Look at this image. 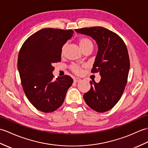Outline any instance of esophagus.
<instances>
[{"label": "esophagus", "mask_w": 148, "mask_h": 148, "mask_svg": "<svg viewBox=\"0 0 148 148\" xmlns=\"http://www.w3.org/2000/svg\"><path fill=\"white\" fill-rule=\"evenodd\" d=\"M81 80H82L80 79V78H74V79H73L74 82H75V83L79 82H80Z\"/></svg>", "instance_id": "obj_1"}]
</instances>
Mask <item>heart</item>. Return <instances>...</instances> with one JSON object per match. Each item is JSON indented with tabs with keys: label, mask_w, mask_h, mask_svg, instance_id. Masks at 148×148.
I'll return each instance as SVG.
<instances>
[{
	"label": "heart",
	"mask_w": 148,
	"mask_h": 148,
	"mask_svg": "<svg viewBox=\"0 0 148 148\" xmlns=\"http://www.w3.org/2000/svg\"><path fill=\"white\" fill-rule=\"evenodd\" d=\"M78 43H79V45L82 50H84L85 49H87L88 47H94V44L93 42L92 41L90 38L87 37H82L78 40ZM66 45H64L61 49V54H63L64 50H65ZM71 69L73 72L79 75L82 73V67L80 66L78 64H73L71 66Z\"/></svg>",
	"instance_id": "b5f03b06"
}]
</instances>
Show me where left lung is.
Here are the masks:
<instances>
[{"instance_id": "8db88e82", "label": "left lung", "mask_w": 148, "mask_h": 148, "mask_svg": "<svg viewBox=\"0 0 148 148\" xmlns=\"http://www.w3.org/2000/svg\"><path fill=\"white\" fill-rule=\"evenodd\" d=\"M90 36L98 45L92 73L99 72V83L90 82V89L84 94L88 106L97 112L110 110L119 102L127 83L130 69L129 53L123 40L115 33L103 27L75 29Z\"/></svg>"}]
</instances>
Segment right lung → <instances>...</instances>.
Returning <instances> with one entry per match:
<instances>
[{"mask_svg": "<svg viewBox=\"0 0 148 148\" xmlns=\"http://www.w3.org/2000/svg\"><path fill=\"white\" fill-rule=\"evenodd\" d=\"M73 33L72 29H42L29 37L19 51L18 69L23 88L33 106L42 112L58 109L73 84L68 75L54 80L52 64L61 61L62 47Z\"/></svg>", "mask_w": 148, "mask_h": 148, "instance_id": "1", "label": "right lung"}]
</instances>
